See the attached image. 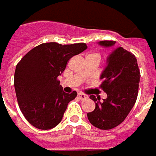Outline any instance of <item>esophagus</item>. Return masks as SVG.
<instances>
[{
  "label": "esophagus",
  "instance_id": "esophagus-1",
  "mask_svg": "<svg viewBox=\"0 0 156 156\" xmlns=\"http://www.w3.org/2000/svg\"><path fill=\"white\" fill-rule=\"evenodd\" d=\"M78 96H79V98H80L81 100H86V99L89 98V97H88V95L84 94V93H83V92H79V93H78Z\"/></svg>",
  "mask_w": 156,
  "mask_h": 156
}]
</instances>
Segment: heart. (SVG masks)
I'll use <instances>...</instances> for the list:
<instances>
[{
	"mask_svg": "<svg viewBox=\"0 0 156 156\" xmlns=\"http://www.w3.org/2000/svg\"><path fill=\"white\" fill-rule=\"evenodd\" d=\"M99 55L98 54H96V53H91V54H90L89 55Z\"/></svg>",
	"mask_w": 156,
	"mask_h": 156,
	"instance_id": "1",
	"label": "heart"
}]
</instances>
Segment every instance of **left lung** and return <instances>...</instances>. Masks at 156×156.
<instances>
[{
  "label": "left lung",
  "mask_w": 156,
  "mask_h": 156,
  "mask_svg": "<svg viewBox=\"0 0 156 156\" xmlns=\"http://www.w3.org/2000/svg\"><path fill=\"white\" fill-rule=\"evenodd\" d=\"M115 43L104 40L99 45L111 48ZM100 78L101 88L107 93V98L101 101V97L90 95L95 108L87 113V117L94 127L108 130L122 123L136 103L140 81L136 56L121 47L113 50Z\"/></svg>",
  "instance_id": "obj_1"
}]
</instances>
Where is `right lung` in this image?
I'll use <instances>...</instances> for the list:
<instances>
[{
  "label": "right lung",
  "mask_w": 156,
  "mask_h": 156,
  "mask_svg": "<svg viewBox=\"0 0 156 156\" xmlns=\"http://www.w3.org/2000/svg\"><path fill=\"white\" fill-rule=\"evenodd\" d=\"M86 48L84 43H44L31 49L19 62L14 74L16 96L22 114L32 126L47 130L61 122L77 92H65L57 77L70 58Z\"/></svg>",
  "instance_id": "right-lung-1"
}]
</instances>
